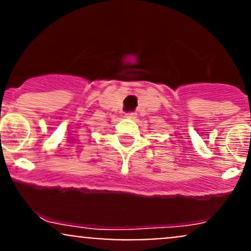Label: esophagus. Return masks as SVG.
I'll use <instances>...</instances> for the list:
<instances>
[{"label":"esophagus","instance_id":"34e87169","mask_svg":"<svg viewBox=\"0 0 251 251\" xmlns=\"http://www.w3.org/2000/svg\"><path fill=\"white\" fill-rule=\"evenodd\" d=\"M135 117H137V114H135L134 112H128V113H126V118H127V119H134Z\"/></svg>","mask_w":251,"mask_h":251}]
</instances>
